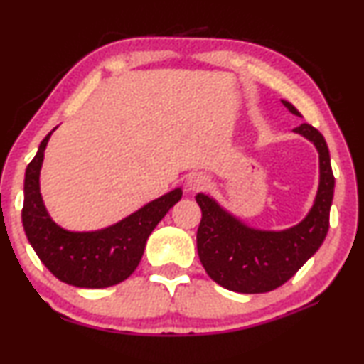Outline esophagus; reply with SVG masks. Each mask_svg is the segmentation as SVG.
Returning a JSON list of instances; mask_svg holds the SVG:
<instances>
[{
  "mask_svg": "<svg viewBox=\"0 0 364 364\" xmlns=\"http://www.w3.org/2000/svg\"><path fill=\"white\" fill-rule=\"evenodd\" d=\"M184 186H186L188 191H201V189H206L209 186V178L203 173H193V175L188 176Z\"/></svg>",
  "mask_w": 364,
  "mask_h": 364,
  "instance_id": "esophagus-1",
  "label": "esophagus"
}]
</instances>
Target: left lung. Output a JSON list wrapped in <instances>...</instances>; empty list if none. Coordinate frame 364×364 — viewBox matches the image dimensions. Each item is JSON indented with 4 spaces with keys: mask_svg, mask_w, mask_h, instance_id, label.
<instances>
[{
    "mask_svg": "<svg viewBox=\"0 0 364 364\" xmlns=\"http://www.w3.org/2000/svg\"><path fill=\"white\" fill-rule=\"evenodd\" d=\"M285 109L301 117L290 102ZM318 151L320 180L310 211L295 226L272 231L245 224L209 194L198 193L203 218L198 228V255L214 282L239 294H265L294 277L323 244L330 228L335 178L321 133L309 124L294 129Z\"/></svg>",
    "mask_w": 364,
    "mask_h": 364,
    "instance_id": "8db88e82",
    "label": "left lung"
}]
</instances>
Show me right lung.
Returning a JSON list of instances; mask_svg holds the SVG:
<instances>
[{"label": "right lung", "mask_w": 364, "mask_h": 364, "mask_svg": "<svg viewBox=\"0 0 364 364\" xmlns=\"http://www.w3.org/2000/svg\"><path fill=\"white\" fill-rule=\"evenodd\" d=\"M53 132L41 141L24 176L23 226L29 244L60 282L79 289H105L124 282L135 272L148 237L180 201L183 189L175 188L153 199L112 226L95 231L64 229L46 209L39 183L44 150Z\"/></svg>", "instance_id": "right-lung-1"}]
</instances>
